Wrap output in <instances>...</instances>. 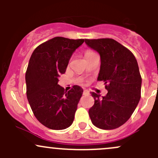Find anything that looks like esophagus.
I'll use <instances>...</instances> for the list:
<instances>
[{
  "label": "esophagus",
  "mask_w": 158,
  "mask_h": 158,
  "mask_svg": "<svg viewBox=\"0 0 158 158\" xmlns=\"http://www.w3.org/2000/svg\"><path fill=\"white\" fill-rule=\"evenodd\" d=\"M89 93V92L87 90V89H83V95H88Z\"/></svg>",
  "instance_id": "1"
}]
</instances>
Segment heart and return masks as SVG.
I'll return each instance as SVG.
<instances>
[{
  "instance_id": "1",
  "label": "heart",
  "mask_w": 158,
  "mask_h": 158,
  "mask_svg": "<svg viewBox=\"0 0 158 158\" xmlns=\"http://www.w3.org/2000/svg\"><path fill=\"white\" fill-rule=\"evenodd\" d=\"M93 54H95V52H94L93 51H92V50H86V51H85V58H86V57H88V56H90L93 55Z\"/></svg>"
}]
</instances>
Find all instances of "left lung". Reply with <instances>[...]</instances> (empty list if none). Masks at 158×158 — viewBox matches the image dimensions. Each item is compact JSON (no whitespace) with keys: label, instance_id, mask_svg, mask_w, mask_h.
Instances as JSON below:
<instances>
[{"label":"left lung","instance_id":"obj_1","mask_svg":"<svg viewBox=\"0 0 158 158\" xmlns=\"http://www.w3.org/2000/svg\"><path fill=\"white\" fill-rule=\"evenodd\" d=\"M85 43L97 51L101 66L97 80L104 81L108 93L102 98L95 92L89 110L92 124L97 128L111 130L130 118L141 98V76L134 54L113 39L88 40Z\"/></svg>","mask_w":158,"mask_h":158}]
</instances>
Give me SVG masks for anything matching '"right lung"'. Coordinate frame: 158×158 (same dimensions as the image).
Wrapping results in <instances>:
<instances>
[{
	"label": "right lung",
	"mask_w": 158,
	"mask_h": 158,
	"mask_svg": "<svg viewBox=\"0 0 158 158\" xmlns=\"http://www.w3.org/2000/svg\"><path fill=\"white\" fill-rule=\"evenodd\" d=\"M83 42L56 36L38 46L30 56L25 76L27 97L35 117L47 128L63 130L73 124L83 91L73 85L65 92L58 82Z\"/></svg>",
	"instance_id": "1"
}]
</instances>
